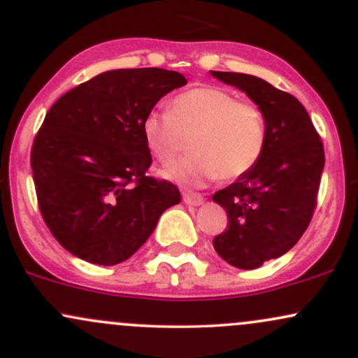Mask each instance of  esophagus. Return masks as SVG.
Here are the masks:
<instances>
[{
  "mask_svg": "<svg viewBox=\"0 0 358 358\" xmlns=\"http://www.w3.org/2000/svg\"><path fill=\"white\" fill-rule=\"evenodd\" d=\"M183 202L187 205H192V207H199V205L203 203V196L200 193L183 192Z\"/></svg>",
  "mask_w": 358,
  "mask_h": 358,
  "instance_id": "1",
  "label": "esophagus"
}]
</instances>
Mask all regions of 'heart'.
I'll return each instance as SVG.
<instances>
[{
  "mask_svg": "<svg viewBox=\"0 0 358 358\" xmlns=\"http://www.w3.org/2000/svg\"><path fill=\"white\" fill-rule=\"evenodd\" d=\"M141 133L163 165L173 162L185 150V138H190L192 153L163 171L183 187H200L219 176L239 178L257 165L266 148L261 110L220 87L180 94L170 110H151L143 117Z\"/></svg>",
  "mask_w": 358,
  "mask_h": 358,
  "instance_id": "1",
  "label": "heart"
}]
</instances>
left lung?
I'll return each mask as SVG.
<instances>
[{"instance_id":"left-lung-1","label":"left lung","mask_w":358,"mask_h":358,"mask_svg":"<svg viewBox=\"0 0 358 358\" xmlns=\"http://www.w3.org/2000/svg\"><path fill=\"white\" fill-rule=\"evenodd\" d=\"M210 73L248 94L266 121V148L257 165L212 196L229 219L213 249L234 268L256 269L286 254L310 225L324 166L323 145L294 96L248 73Z\"/></svg>"}]
</instances>
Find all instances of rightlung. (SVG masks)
<instances>
[{
	"label": "right lung",
	"mask_w": 358,
	"mask_h": 358,
	"mask_svg": "<svg viewBox=\"0 0 358 358\" xmlns=\"http://www.w3.org/2000/svg\"><path fill=\"white\" fill-rule=\"evenodd\" d=\"M187 84L165 69H117L77 85L45 116L31 148L42 217L73 256L99 266L126 261L155 231L180 190L146 176L143 117Z\"/></svg>",
	"instance_id": "right-lung-1"
}]
</instances>
